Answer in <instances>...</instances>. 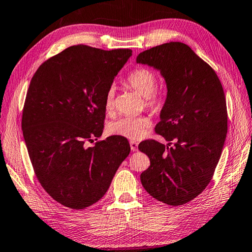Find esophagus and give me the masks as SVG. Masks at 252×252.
<instances>
[{
  "mask_svg": "<svg viewBox=\"0 0 252 252\" xmlns=\"http://www.w3.org/2000/svg\"><path fill=\"white\" fill-rule=\"evenodd\" d=\"M130 149L132 150V151H137L138 150V142L137 141H134V140H130Z\"/></svg>",
  "mask_w": 252,
  "mask_h": 252,
  "instance_id": "esophagus-1",
  "label": "esophagus"
}]
</instances>
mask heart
Instances as JSON below:
<instances>
[{
    "label": "heart",
    "mask_w": 252,
    "mask_h": 252,
    "mask_svg": "<svg viewBox=\"0 0 252 252\" xmlns=\"http://www.w3.org/2000/svg\"><path fill=\"white\" fill-rule=\"evenodd\" d=\"M126 84L132 91L145 97L146 107L154 113H160L167 103V94L157 90V75L148 68H136L128 73ZM104 106L107 113H112L115 107V89L111 87L106 91ZM151 123L145 116H124L108 124V131L112 135L125 137L127 139H140L146 135Z\"/></svg>",
    "instance_id": "b5f03b06"
}]
</instances>
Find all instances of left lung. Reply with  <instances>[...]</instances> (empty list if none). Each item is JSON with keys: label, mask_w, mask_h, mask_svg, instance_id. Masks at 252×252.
Segmentation results:
<instances>
[{"label": "left lung", "mask_w": 252, "mask_h": 252, "mask_svg": "<svg viewBox=\"0 0 252 252\" xmlns=\"http://www.w3.org/2000/svg\"><path fill=\"white\" fill-rule=\"evenodd\" d=\"M136 61L159 69L168 88L155 131L170 144L140 142L150 159L140 181L156 200L183 205L205 189L220 161L228 118L224 90L214 69L183 42L153 47Z\"/></svg>", "instance_id": "1"}]
</instances>
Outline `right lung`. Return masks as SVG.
Segmentation results:
<instances>
[{"label": "right lung", "instance_id": "right-lung-1", "mask_svg": "<svg viewBox=\"0 0 252 252\" xmlns=\"http://www.w3.org/2000/svg\"><path fill=\"white\" fill-rule=\"evenodd\" d=\"M130 49L71 46L40 64L27 90L24 139L36 178L65 207L83 210L104 196L130 153L125 137L98 140L104 98Z\"/></svg>", "mask_w": 252, "mask_h": 252}]
</instances>
